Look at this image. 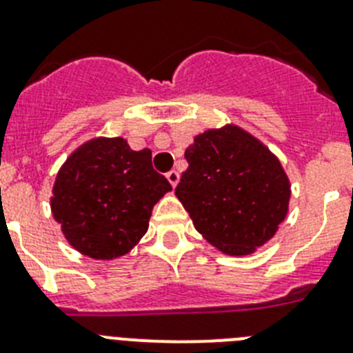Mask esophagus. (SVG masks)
<instances>
[{
    "mask_svg": "<svg viewBox=\"0 0 353 353\" xmlns=\"http://www.w3.org/2000/svg\"><path fill=\"white\" fill-rule=\"evenodd\" d=\"M168 180H170V183L171 185H176V183H179V180H180V173L176 170H171V171H168Z\"/></svg>",
    "mask_w": 353,
    "mask_h": 353,
    "instance_id": "34e87169",
    "label": "esophagus"
}]
</instances>
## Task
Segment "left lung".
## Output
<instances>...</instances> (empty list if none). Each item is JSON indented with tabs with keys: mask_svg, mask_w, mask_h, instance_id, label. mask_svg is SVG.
<instances>
[{
	"mask_svg": "<svg viewBox=\"0 0 353 353\" xmlns=\"http://www.w3.org/2000/svg\"><path fill=\"white\" fill-rule=\"evenodd\" d=\"M185 159L174 194L210 244L242 256L272 239L288 212L290 182L267 146L226 125L196 136Z\"/></svg>",
	"mask_w": 353,
	"mask_h": 353,
	"instance_id": "1",
	"label": "left lung"
}]
</instances>
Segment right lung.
<instances>
[{
  "instance_id": "1",
  "label": "right lung",
  "mask_w": 353,
  "mask_h": 353,
  "mask_svg": "<svg viewBox=\"0 0 353 353\" xmlns=\"http://www.w3.org/2000/svg\"><path fill=\"white\" fill-rule=\"evenodd\" d=\"M171 191L152 152L123 138H99L74 152L56 176L51 208L65 239L95 260L129 252L148 230L152 208Z\"/></svg>"
}]
</instances>
